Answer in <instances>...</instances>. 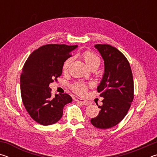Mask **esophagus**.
<instances>
[{
  "label": "esophagus",
  "mask_w": 157,
  "mask_h": 157,
  "mask_svg": "<svg viewBox=\"0 0 157 157\" xmlns=\"http://www.w3.org/2000/svg\"><path fill=\"white\" fill-rule=\"evenodd\" d=\"M76 101H77V102H79V103H81V104L83 105L87 106V105H90V102H89V101H87L86 100L82 99V98H77Z\"/></svg>",
  "instance_id": "esophagus-1"
}]
</instances>
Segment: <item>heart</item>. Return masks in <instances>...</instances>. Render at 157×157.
I'll list each match as a JSON object with an SVG mask.
<instances>
[{"mask_svg":"<svg viewBox=\"0 0 157 157\" xmlns=\"http://www.w3.org/2000/svg\"><path fill=\"white\" fill-rule=\"evenodd\" d=\"M82 58L86 63V64L89 66V68H91L92 66H99L100 64V59L98 58L96 55L94 54V52L89 50L84 51L82 52ZM72 62V58H68L63 64V71H66L68 70L69 65ZM71 89L73 90L75 94L78 95H84L86 93L87 89H88V85L83 82H76V83L71 85Z\"/></svg>","mask_w":157,"mask_h":157,"instance_id":"obj_1","label":"heart"}]
</instances>
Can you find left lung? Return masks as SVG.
Segmentation results:
<instances>
[{
  "instance_id": "1",
  "label": "left lung",
  "mask_w": 157,
  "mask_h": 157,
  "mask_svg": "<svg viewBox=\"0 0 157 157\" xmlns=\"http://www.w3.org/2000/svg\"><path fill=\"white\" fill-rule=\"evenodd\" d=\"M105 64L98 92L104 98L100 111L91 123L99 129L116 126L123 120L134 99V81L129 63L121 51L108 44H96Z\"/></svg>"
}]
</instances>
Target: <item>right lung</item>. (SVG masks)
Segmentation results:
<instances>
[{"label": "right lung", "instance_id": "add662e5", "mask_svg": "<svg viewBox=\"0 0 157 157\" xmlns=\"http://www.w3.org/2000/svg\"><path fill=\"white\" fill-rule=\"evenodd\" d=\"M78 47L66 44H47L31 53L21 75V94L31 118L42 125L60 120L63 107L72 102L67 94L51 95L49 84L62 75L63 64Z\"/></svg>", "mask_w": 157, "mask_h": 157}]
</instances>
